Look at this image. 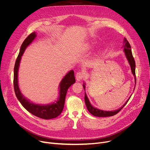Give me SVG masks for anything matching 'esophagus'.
Listing matches in <instances>:
<instances>
[{"label": "esophagus", "mask_w": 150, "mask_h": 150, "mask_svg": "<svg viewBox=\"0 0 150 150\" xmlns=\"http://www.w3.org/2000/svg\"><path fill=\"white\" fill-rule=\"evenodd\" d=\"M83 76H84V74L82 72H78L76 74V80L81 81L83 79Z\"/></svg>", "instance_id": "1"}]
</instances>
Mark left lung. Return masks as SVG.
<instances>
[{"label":"left lung","instance_id":"8db88e82","mask_svg":"<svg viewBox=\"0 0 150 150\" xmlns=\"http://www.w3.org/2000/svg\"><path fill=\"white\" fill-rule=\"evenodd\" d=\"M123 44V46L124 47V52H125V55H126V57H127V58L128 60V62L131 66L132 73L135 77V81H136V70H136V62H135V60H134V59L133 56H132V51L131 49V45L126 38H124ZM83 87L84 89L85 88L84 84H83ZM129 98H130V97H129ZM129 98L123 105V106L122 107H121L120 109H117V110H115V111H102V110H100V109H98L96 108L93 107L91 105L89 100L87 96H86V92L84 94V101H85L86 107H87V109L89 111V112L91 114H92L93 115L96 116V117H110V116H113V115L117 114L126 105H127Z\"/></svg>","mask_w":150,"mask_h":150}]
</instances>
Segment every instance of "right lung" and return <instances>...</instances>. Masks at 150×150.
<instances>
[{"instance_id": "1", "label": "right lung", "mask_w": 150, "mask_h": 150, "mask_svg": "<svg viewBox=\"0 0 150 150\" xmlns=\"http://www.w3.org/2000/svg\"><path fill=\"white\" fill-rule=\"evenodd\" d=\"M36 36V35L35 32L31 33L25 39L21 47L20 52L17 59L16 61L14 68V89L16 96L18 99L20 101V103L23 106V107L27 109L29 112L42 119H52L57 117L61 114L62 111L64 106L65 98L67 89L71 85L75 82L74 72L72 70L70 71L63 78V79L61 81L59 85V98L55 103L45 106L36 105L33 103H31V102L25 98L24 97H23L19 88L18 80L19 63L22 55L23 54V52H24L26 47L34 40Z\"/></svg>"}]
</instances>
